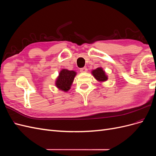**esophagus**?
Returning a JSON list of instances; mask_svg holds the SVG:
<instances>
[{"label": "esophagus", "mask_w": 156, "mask_h": 156, "mask_svg": "<svg viewBox=\"0 0 156 156\" xmlns=\"http://www.w3.org/2000/svg\"><path fill=\"white\" fill-rule=\"evenodd\" d=\"M80 72L81 73H86L87 72V68H83L80 69Z\"/></svg>", "instance_id": "obj_1"}]
</instances>
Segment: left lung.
<instances>
[{
	"instance_id": "obj_1",
	"label": "left lung",
	"mask_w": 156,
	"mask_h": 156,
	"mask_svg": "<svg viewBox=\"0 0 156 156\" xmlns=\"http://www.w3.org/2000/svg\"><path fill=\"white\" fill-rule=\"evenodd\" d=\"M92 74L94 78L99 82H105L108 79V77L105 73V72L101 67L93 69L92 71Z\"/></svg>"
}]
</instances>
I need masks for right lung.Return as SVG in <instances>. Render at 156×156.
Wrapping results in <instances>:
<instances>
[{
    "label": "right lung",
    "mask_w": 156,
    "mask_h": 156,
    "mask_svg": "<svg viewBox=\"0 0 156 156\" xmlns=\"http://www.w3.org/2000/svg\"><path fill=\"white\" fill-rule=\"evenodd\" d=\"M77 73L73 70L62 69L60 71L55 81V86L60 90L68 92L73 82Z\"/></svg>",
    "instance_id": "1"
}]
</instances>
